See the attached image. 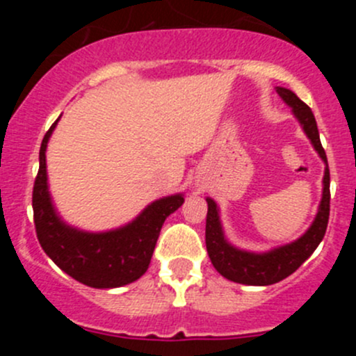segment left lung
Wrapping results in <instances>:
<instances>
[{"mask_svg": "<svg viewBox=\"0 0 356 356\" xmlns=\"http://www.w3.org/2000/svg\"><path fill=\"white\" fill-rule=\"evenodd\" d=\"M277 95L282 102L293 110V115L300 122L301 129L310 139L312 146L322 161L325 163L324 179H322V200L318 204L317 215L310 227L305 234L294 241L272 248L268 251H248L241 248L231 245L224 234V227L220 222V210L218 204L211 198H207L208 213H207V232H204V241H207V251L211 264L217 268L220 275H224L229 281L239 282L246 286H268L282 281L288 275L293 274L308 257L315 251V248L321 245L324 239L325 229L329 222V203H331V193H329V167L327 156L321 145V136H318L317 122L310 106L305 105L291 89L275 88Z\"/></svg>", "mask_w": 356, "mask_h": 356, "instance_id": "obj_1", "label": "left lung"}]
</instances>
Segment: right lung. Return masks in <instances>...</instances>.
Segmentation results:
<instances>
[{"mask_svg":"<svg viewBox=\"0 0 356 356\" xmlns=\"http://www.w3.org/2000/svg\"><path fill=\"white\" fill-rule=\"evenodd\" d=\"M58 120L41 143L39 172L32 193L39 245L65 274L89 288L111 289L131 284L148 270L161 225L184 203V195L177 193L155 200L134 220L110 231H82L67 224L51 200L46 170V148Z\"/></svg>","mask_w":356,"mask_h":356,"instance_id":"add662e5","label":"right lung"}]
</instances>
